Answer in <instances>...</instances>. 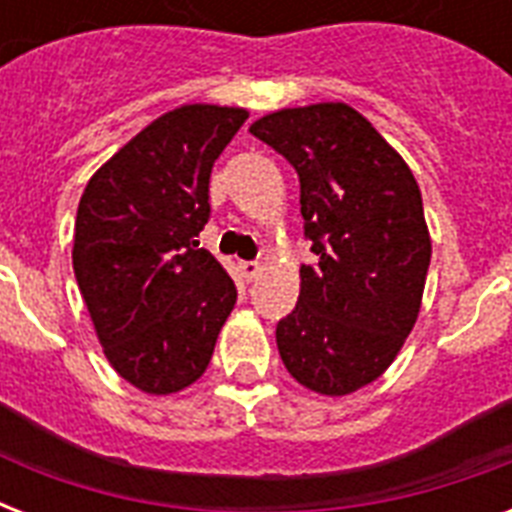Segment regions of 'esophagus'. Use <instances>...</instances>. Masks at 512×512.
Listing matches in <instances>:
<instances>
[{"label": "esophagus", "mask_w": 512, "mask_h": 512, "mask_svg": "<svg viewBox=\"0 0 512 512\" xmlns=\"http://www.w3.org/2000/svg\"><path fill=\"white\" fill-rule=\"evenodd\" d=\"M239 271H241V276H244V279H247V281H255L257 276L263 273V265L255 263V260H241Z\"/></svg>", "instance_id": "obj_1"}]
</instances>
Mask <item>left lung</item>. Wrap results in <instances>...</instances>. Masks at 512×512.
<instances>
[{"mask_svg":"<svg viewBox=\"0 0 512 512\" xmlns=\"http://www.w3.org/2000/svg\"><path fill=\"white\" fill-rule=\"evenodd\" d=\"M249 132L297 170L319 255L300 268L295 311L276 327L281 361L313 393H356L393 364L420 316L433 252L420 185L348 103L281 108Z\"/></svg>","mask_w":512,"mask_h":512,"instance_id":"left-lung-1","label":"left lung"}]
</instances>
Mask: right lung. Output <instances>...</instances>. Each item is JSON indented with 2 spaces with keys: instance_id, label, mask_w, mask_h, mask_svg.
Returning a JSON list of instances; mask_svg holds the SVG:
<instances>
[{
  "instance_id": "obj_1",
  "label": "right lung",
  "mask_w": 512,
  "mask_h": 512,
  "mask_svg": "<svg viewBox=\"0 0 512 512\" xmlns=\"http://www.w3.org/2000/svg\"><path fill=\"white\" fill-rule=\"evenodd\" d=\"M249 111L188 103L124 143L84 188L74 273L108 364L151 396L199 380L236 305L225 268L199 249L212 164Z\"/></svg>"
}]
</instances>
